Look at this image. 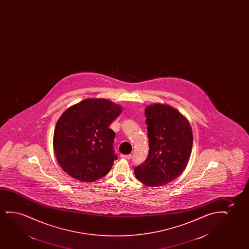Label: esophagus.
<instances>
[{
    "label": "esophagus",
    "instance_id": "esophagus-1",
    "mask_svg": "<svg viewBox=\"0 0 249 249\" xmlns=\"http://www.w3.org/2000/svg\"><path fill=\"white\" fill-rule=\"evenodd\" d=\"M121 157L122 158H125V159H128L129 160L130 158L132 157V155L129 154V155H121Z\"/></svg>",
    "mask_w": 249,
    "mask_h": 249
}]
</instances>
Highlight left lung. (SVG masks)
<instances>
[{"label":"left lung","mask_w":249,"mask_h":249,"mask_svg":"<svg viewBox=\"0 0 249 249\" xmlns=\"http://www.w3.org/2000/svg\"><path fill=\"white\" fill-rule=\"evenodd\" d=\"M144 114L150 150L134 174L147 186L158 187L174 180L185 169L192 150V129L189 121L167 105L147 106Z\"/></svg>","instance_id":"8db88e82"}]
</instances>
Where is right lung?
Instances as JSON below:
<instances>
[{"instance_id": "obj_1", "label": "right lung", "mask_w": 249, "mask_h": 249, "mask_svg": "<svg viewBox=\"0 0 249 249\" xmlns=\"http://www.w3.org/2000/svg\"><path fill=\"white\" fill-rule=\"evenodd\" d=\"M122 111V106L107 99H87L62 114L55 126L53 150L66 174L88 183L109 173L117 159L115 132L109 126Z\"/></svg>"}]
</instances>
